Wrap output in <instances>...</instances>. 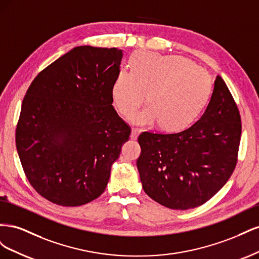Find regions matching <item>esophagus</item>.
<instances>
[{"instance_id": "obj_1", "label": "esophagus", "mask_w": 259, "mask_h": 259, "mask_svg": "<svg viewBox=\"0 0 259 259\" xmlns=\"http://www.w3.org/2000/svg\"><path fill=\"white\" fill-rule=\"evenodd\" d=\"M138 134H139V130L138 128H133L132 133H131V138L136 139L138 137Z\"/></svg>"}]
</instances>
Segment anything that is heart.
Instances as JSON below:
<instances>
[{
    "mask_svg": "<svg viewBox=\"0 0 259 259\" xmlns=\"http://www.w3.org/2000/svg\"><path fill=\"white\" fill-rule=\"evenodd\" d=\"M131 70L123 69L112 88V98L122 114L130 115L148 95L150 106L131 116L143 126L161 123L177 131L188 126L205 107L211 92L206 70L180 56L140 52L132 57Z\"/></svg>",
    "mask_w": 259,
    "mask_h": 259,
    "instance_id": "obj_1",
    "label": "heart"
}]
</instances>
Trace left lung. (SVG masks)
<instances>
[{"mask_svg":"<svg viewBox=\"0 0 259 259\" xmlns=\"http://www.w3.org/2000/svg\"><path fill=\"white\" fill-rule=\"evenodd\" d=\"M241 131L238 106L217 75L206 110L190 127L139 135L137 168L145 192L173 209L204 204L236 168Z\"/></svg>","mask_w":259,"mask_h":259,"instance_id":"1","label":"left lung"}]
</instances>
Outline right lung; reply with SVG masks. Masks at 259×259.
<instances>
[{"instance_id": "right-lung-1", "label": "right lung", "mask_w": 259, "mask_h": 259, "mask_svg": "<svg viewBox=\"0 0 259 259\" xmlns=\"http://www.w3.org/2000/svg\"><path fill=\"white\" fill-rule=\"evenodd\" d=\"M123 52L77 46L38 73L22 100L16 148L34 190L79 206L106 189L131 126L112 106Z\"/></svg>"}]
</instances>
